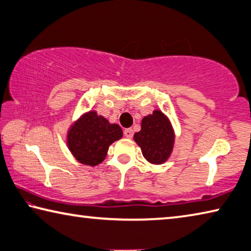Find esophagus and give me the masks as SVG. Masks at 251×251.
I'll use <instances>...</instances> for the list:
<instances>
[{
  "mask_svg": "<svg viewBox=\"0 0 251 251\" xmlns=\"http://www.w3.org/2000/svg\"><path fill=\"white\" fill-rule=\"evenodd\" d=\"M133 134H134V131H133V129H131V128H125L124 129V136H125V137L131 138V137H133Z\"/></svg>",
  "mask_w": 251,
  "mask_h": 251,
  "instance_id": "1",
  "label": "esophagus"
}]
</instances>
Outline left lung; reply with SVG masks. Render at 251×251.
<instances>
[{
	"instance_id": "obj_1",
	"label": "left lung",
	"mask_w": 251,
	"mask_h": 251,
	"mask_svg": "<svg viewBox=\"0 0 251 251\" xmlns=\"http://www.w3.org/2000/svg\"><path fill=\"white\" fill-rule=\"evenodd\" d=\"M134 141L141 147L143 156L151 164L160 165L171 156L175 133L168 117L156 109L142 120V129L135 133Z\"/></svg>"
}]
</instances>
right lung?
Listing matches in <instances>:
<instances>
[{"mask_svg":"<svg viewBox=\"0 0 251 251\" xmlns=\"http://www.w3.org/2000/svg\"><path fill=\"white\" fill-rule=\"evenodd\" d=\"M123 137L117 124H110L95 110L83 114L67 133V146L80 164L96 166L105 159L108 147Z\"/></svg>","mask_w":251,"mask_h":251,"instance_id":"obj_1","label":"right lung"}]
</instances>
